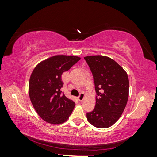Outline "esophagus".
Masks as SVG:
<instances>
[{
  "label": "esophagus",
  "instance_id": "esophagus-1",
  "mask_svg": "<svg viewBox=\"0 0 157 157\" xmlns=\"http://www.w3.org/2000/svg\"><path fill=\"white\" fill-rule=\"evenodd\" d=\"M84 98V93H81V94H80V96H78V100H79L80 101H82L83 100Z\"/></svg>",
  "mask_w": 157,
  "mask_h": 157
}]
</instances>
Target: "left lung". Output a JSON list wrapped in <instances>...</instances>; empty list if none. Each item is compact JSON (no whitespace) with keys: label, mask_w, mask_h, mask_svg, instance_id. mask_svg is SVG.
<instances>
[{"label":"left lung","mask_w":157,"mask_h":157,"mask_svg":"<svg viewBox=\"0 0 157 157\" xmlns=\"http://www.w3.org/2000/svg\"><path fill=\"white\" fill-rule=\"evenodd\" d=\"M91 70L97 94L96 106L86 114L94 126H113L124 111L129 96V80L125 70L115 60L98 55L84 57Z\"/></svg>","instance_id":"left-lung-1"}]
</instances>
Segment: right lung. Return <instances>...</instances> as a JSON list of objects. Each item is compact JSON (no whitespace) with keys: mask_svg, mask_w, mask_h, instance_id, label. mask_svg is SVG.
I'll return each instance as SVG.
<instances>
[{"mask_svg":"<svg viewBox=\"0 0 157 157\" xmlns=\"http://www.w3.org/2000/svg\"><path fill=\"white\" fill-rule=\"evenodd\" d=\"M80 58L56 55L42 61L33 69L29 82L32 105L42 120L52 124H61L72 113L75 103L61 94V75Z\"/></svg>","mask_w":157,"mask_h":157,"instance_id":"right-lung-1","label":"right lung"}]
</instances>
